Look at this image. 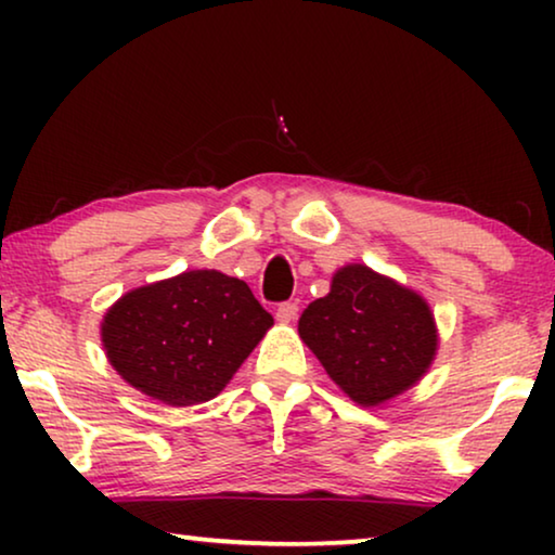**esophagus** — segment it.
Here are the masks:
<instances>
[{"instance_id": "obj_1", "label": "esophagus", "mask_w": 555, "mask_h": 555, "mask_svg": "<svg viewBox=\"0 0 555 555\" xmlns=\"http://www.w3.org/2000/svg\"><path fill=\"white\" fill-rule=\"evenodd\" d=\"M275 318L280 323H293L295 318H298V302H280L278 310H275Z\"/></svg>"}]
</instances>
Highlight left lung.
<instances>
[{"instance_id":"left-lung-1","label":"left lung","mask_w":555,"mask_h":555,"mask_svg":"<svg viewBox=\"0 0 555 555\" xmlns=\"http://www.w3.org/2000/svg\"><path fill=\"white\" fill-rule=\"evenodd\" d=\"M298 333L356 404L378 406L427 374L435 315L422 295L366 264H346L331 293L302 310Z\"/></svg>"}]
</instances>
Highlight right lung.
Returning a JSON list of instances; mask_svg holds the SVG:
<instances>
[{
	"mask_svg": "<svg viewBox=\"0 0 555 555\" xmlns=\"http://www.w3.org/2000/svg\"><path fill=\"white\" fill-rule=\"evenodd\" d=\"M272 325L245 280L192 270L126 293L103 318L111 366L169 406L215 399Z\"/></svg>",
	"mask_w": 555,
	"mask_h": 555,
	"instance_id": "add662e5",
	"label": "right lung"
}]
</instances>
